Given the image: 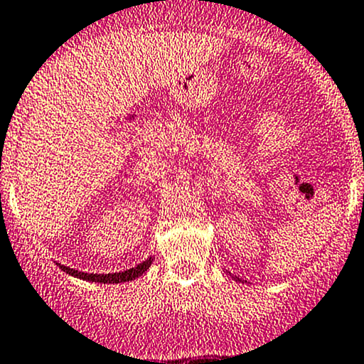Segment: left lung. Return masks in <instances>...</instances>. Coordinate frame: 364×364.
<instances>
[{"label": "left lung", "mask_w": 364, "mask_h": 364, "mask_svg": "<svg viewBox=\"0 0 364 364\" xmlns=\"http://www.w3.org/2000/svg\"><path fill=\"white\" fill-rule=\"evenodd\" d=\"M234 279H236V281H241V279H240V277H236V276H234Z\"/></svg>", "instance_id": "1"}]
</instances>
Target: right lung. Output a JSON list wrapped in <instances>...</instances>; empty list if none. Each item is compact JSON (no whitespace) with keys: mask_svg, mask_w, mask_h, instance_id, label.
<instances>
[{"mask_svg":"<svg viewBox=\"0 0 364 364\" xmlns=\"http://www.w3.org/2000/svg\"><path fill=\"white\" fill-rule=\"evenodd\" d=\"M151 264H152V257H147V260L140 262V264L135 265V267L127 269V271H121V272H111V274H88V272L76 271V269H71V267H68V265H62V264H58V267H60L64 272H68V274H71L74 277H80V279L92 281V283L116 284V283H124V281L136 279V277L142 276L144 272L151 267Z\"/></svg>","mask_w":364,"mask_h":364,"instance_id":"add662e5","label":"right lung"}]
</instances>
